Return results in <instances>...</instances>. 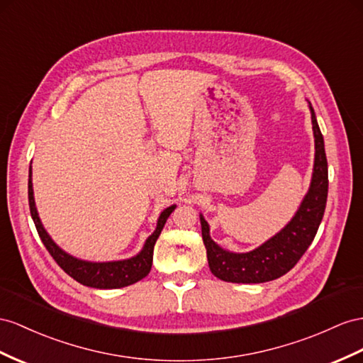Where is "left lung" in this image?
Instances as JSON below:
<instances>
[{
	"label": "left lung",
	"instance_id": "1",
	"mask_svg": "<svg viewBox=\"0 0 363 363\" xmlns=\"http://www.w3.org/2000/svg\"><path fill=\"white\" fill-rule=\"evenodd\" d=\"M311 108V123L315 143L314 172L310 191L281 233L250 253H228L213 242L208 224L201 216L202 239L207 250L208 267L220 281L235 284H261L288 273L311 245L318 233L328 196V164L323 136Z\"/></svg>",
	"mask_w": 363,
	"mask_h": 363
}]
</instances>
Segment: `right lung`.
<instances>
[{
	"label": "right lung",
	"instance_id": "1",
	"mask_svg": "<svg viewBox=\"0 0 363 363\" xmlns=\"http://www.w3.org/2000/svg\"><path fill=\"white\" fill-rule=\"evenodd\" d=\"M29 176H32V167H30ZM29 207H30V215L35 222L36 231H38L44 247L48 248V252L55 259V262H57L70 277L75 279L77 282L91 288H101V290H107V288H123L127 285H132L138 281H141V279H144L148 273H150L156 239L160 238L167 218H169L172 215V211L174 210V206H172L161 213L160 219H157V227L155 230V233L147 239L143 252L138 256L127 259V261H116V262H86V261H79L77 257H72L67 253H64L62 250L50 239V236L45 233V230L43 228L41 220L38 218V213H36V208H35L32 178H29Z\"/></svg>",
	"mask_w": 363,
	"mask_h": 363
}]
</instances>
